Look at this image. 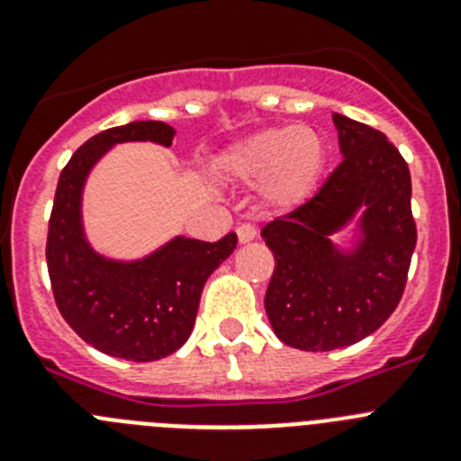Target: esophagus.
I'll list each match as a JSON object with an SVG mask.
<instances>
[{
    "label": "esophagus",
    "instance_id": "obj_1",
    "mask_svg": "<svg viewBox=\"0 0 461 461\" xmlns=\"http://www.w3.org/2000/svg\"><path fill=\"white\" fill-rule=\"evenodd\" d=\"M256 235H258V230H256L254 223H242V226H238V240L242 244L251 242V240H254Z\"/></svg>",
    "mask_w": 461,
    "mask_h": 461
}]
</instances>
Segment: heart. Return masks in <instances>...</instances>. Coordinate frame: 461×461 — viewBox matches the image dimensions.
<instances>
[{
	"label": "heart",
	"mask_w": 461,
	"mask_h": 461,
	"mask_svg": "<svg viewBox=\"0 0 461 461\" xmlns=\"http://www.w3.org/2000/svg\"><path fill=\"white\" fill-rule=\"evenodd\" d=\"M325 140L309 126H270L230 142L214 168L223 180H260L263 201L276 210L303 205L319 185Z\"/></svg>",
	"instance_id": "heart-1"
}]
</instances>
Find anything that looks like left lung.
<instances>
[{"label":"left lung","mask_w":461,"mask_h":461,"mask_svg":"<svg viewBox=\"0 0 461 461\" xmlns=\"http://www.w3.org/2000/svg\"><path fill=\"white\" fill-rule=\"evenodd\" d=\"M341 164L316 194L267 223L275 254L266 312L300 351H335L376 332L404 295L415 249L411 173L385 133L335 113ZM363 210V240L344 255L329 235Z\"/></svg>","instance_id":"obj_1"}]
</instances>
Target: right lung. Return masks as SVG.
<instances>
[{"mask_svg":"<svg viewBox=\"0 0 461 461\" xmlns=\"http://www.w3.org/2000/svg\"><path fill=\"white\" fill-rule=\"evenodd\" d=\"M173 138V126L152 120L105 129L76 149L57 182L46 242L57 309L80 339L122 360L152 362L177 351L194 330L207 276L238 247L235 233L217 242L175 238L148 258L117 263L85 240L80 195L92 166L115 142L170 148Z\"/></svg>","mask_w":461,"mask_h":461,"instance_id":"right-lung-1","label":"right lung"}]
</instances>
